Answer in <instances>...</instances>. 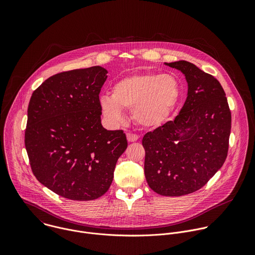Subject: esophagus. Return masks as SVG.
<instances>
[{
	"mask_svg": "<svg viewBox=\"0 0 255 255\" xmlns=\"http://www.w3.org/2000/svg\"><path fill=\"white\" fill-rule=\"evenodd\" d=\"M126 136H127V140L129 142H135L139 139V136L136 135V134H133V133H127Z\"/></svg>",
	"mask_w": 255,
	"mask_h": 255,
	"instance_id": "1",
	"label": "esophagus"
}]
</instances>
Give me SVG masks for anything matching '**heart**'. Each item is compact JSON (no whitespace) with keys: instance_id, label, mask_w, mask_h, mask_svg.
I'll return each instance as SVG.
<instances>
[{"instance_id":"heart-1","label":"heart","mask_w":255,"mask_h":255,"mask_svg":"<svg viewBox=\"0 0 255 255\" xmlns=\"http://www.w3.org/2000/svg\"><path fill=\"white\" fill-rule=\"evenodd\" d=\"M179 85L169 75L142 74L118 81L111 95L100 97L101 111L107 121L118 125L131 110L133 120L142 127L155 128L164 123L178 102Z\"/></svg>"}]
</instances>
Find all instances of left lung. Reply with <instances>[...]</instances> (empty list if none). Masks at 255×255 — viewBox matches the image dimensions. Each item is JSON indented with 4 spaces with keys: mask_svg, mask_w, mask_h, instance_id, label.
Listing matches in <instances>:
<instances>
[{
    "mask_svg": "<svg viewBox=\"0 0 255 255\" xmlns=\"http://www.w3.org/2000/svg\"><path fill=\"white\" fill-rule=\"evenodd\" d=\"M165 65L183 72L188 94L173 121L144 135V173L155 193L179 197L200 190L222 167L231 112L222 86L213 76L186 60Z\"/></svg>",
    "mask_w": 255,
    "mask_h": 255,
    "instance_id": "8db88e82",
    "label": "left lung"
}]
</instances>
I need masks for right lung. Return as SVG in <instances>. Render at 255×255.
Listing matches in <instances>:
<instances>
[{
  "label": "right lung",
  "instance_id": "add662e5",
  "mask_svg": "<svg viewBox=\"0 0 255 255\" xmlns=\"http://www.w3.org/2000/svg\"><path fill=\"white\" fill-rule=\"evenodd\" d=\"M102 66L63 71L36 89L28 106L25 147L34 175L55 194L92 201L110 188L127 148L122 130L101 123Z\"/></svg>",
  "mask_w": 255,
  "mask_h": 255
}]
</instances>
